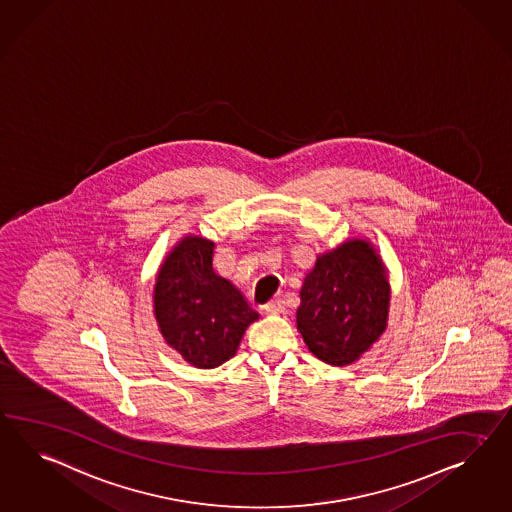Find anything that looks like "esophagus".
<instances>
[{
	"instance_id": "1",
	"label": "esophagus",
	"mask_w": 512,
	"mask_h": 512,
	"mask_svg": "<svg viewBox=\"0 0 512 512\" xmlns=\"http://www.w3.org/2000/svg\"><path fill=\"white\" fill-rule=\"evenodd\" d=\"M265 310L269 314H284L286 312V302L282 301V299H275V301H271L265 306Z\"/></svg>"
}]
</instances>
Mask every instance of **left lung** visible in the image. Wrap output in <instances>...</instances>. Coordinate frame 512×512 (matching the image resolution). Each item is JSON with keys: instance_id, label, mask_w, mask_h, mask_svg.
I'll return each instance as SVG.
<instances>
[{"instance_id": "1", "label": "left lung", "mask_w": 512, "mask_h": 512, "mask_svg": "<svg viewBox=\"0 0 512 512\" xmlns=\"http://www.w3.org/2000/svg\"><path fill=\"white\" fill-rule=\"evenodd\" d=\"M390 282L369 239L353 237L317 256L301 288L297 328L308 351L351 366L388 327Z\"/></svg>"}]
</instances>
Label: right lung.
<instances>
[{
    "label": "right lung",
    "instance_id": "right-lung-1",
    "mask_svg": "<svg viewBox=\"0 0 512 512\" xmlns=\"http://www.w3.org/2000/svg\"><path fill=\"white\" fill-rule=\"evenodd\" d=\"M215 243L182 237L159 265L154 315L167 345L198 369L221 366L236 354L260 315L241 291L213 269Z\"/></svg>",
    "mask_w": 512,
    "mask_h": 512
}]
</instances>
